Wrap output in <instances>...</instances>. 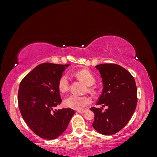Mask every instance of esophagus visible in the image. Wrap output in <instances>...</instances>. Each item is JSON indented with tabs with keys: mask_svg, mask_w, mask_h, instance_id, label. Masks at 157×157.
<instances>
[{
	"mask_svg": "<svg viewBox=\"0 0 157 157\" xmlns=\"http://www.w3.org/2000/svg\"><path fill=\"white\" fill-rule=\"evenodd\" d=\"M85 111V110H81V111H77V112L78 113H84Z\"/></svg>",
	"mask_w": 157,
	"mask_h": 157,
	"instance_id": "34e87169",
	"label": "esophagus"
}]
</instances>
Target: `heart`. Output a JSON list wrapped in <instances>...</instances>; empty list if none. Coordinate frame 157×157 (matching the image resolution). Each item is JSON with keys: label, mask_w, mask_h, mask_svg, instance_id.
<instances>
[{"label": "heart", "mask_w": 157, "mask_h": 157, "mask_svg": "<svg viewBox=\"0 0 157 157\" xmlns=\"http://www.w3.org/2000/svg\"><path fill=\"white\" fill-rule=\"evenodd\" d=\"M74 74L76 77L88 85V91L89 92H95V90L92 87V85L95 83L96 79L91 71L87 69H83L76 71ZM58 88L61 93H65L68 91L69 88V78L68 75L65 74L59 78L58 80ZM91 102V98L90 97L79 96L77 95H71L66 98L64 101V103L66 106L78 111L82 110L89 105Z\"/></svg>", "instance_id": "heart-1"}]
</instances>
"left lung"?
Wrapping results in <instances>:
<instances>
[{
    "label": "left lung",
    "instance_id": "obj_1",
    "mask_svg": "<svg viewBox=\"0 0 157 157\" xmlns=\"http://www.w3.org/2000/svg\"><path fill=\"white\" fill-rule=\"evenodd\" d=\"M99 70L103 84V92L97 105L107 107H92L94 113L92 126L101 134L109 136L121 130L134 114L137 102V87L133 76L121 66L104 63L95 66Z\"/></svg>",
    "mask_w": 157,
    "mask_h": 157
}]
</instances>
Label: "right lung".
<instances>
[{
    "mask_svg": "<svg viewBox=\"0 0 157 157\" xmlns=\"http://www.w3.org/2000/svg\"><path fill=\"white\" fill-rule=\"evenodd\" d=\"M69 65L42 63L22 79L18 90V106L30 129L42 138L54 140L67 128L75 111L56 110L62 99L58 80Z\"/></svg>",
    "mask_w": 157,
    "mask_h": 157,
    "instance_id": "add662e5",
    "label": "right lung"
}]
</instances>
